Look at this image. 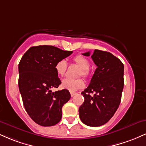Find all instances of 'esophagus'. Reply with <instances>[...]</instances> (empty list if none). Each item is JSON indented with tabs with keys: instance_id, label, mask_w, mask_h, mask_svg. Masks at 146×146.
Here are the masks:
<instances>
[{
	"instance_id": "34e87169",
	"label": "esophagus",
	"mask_w": 146,
	"mask_h": 146,
	"mask_svg": "<svg viewBox=\"0 0 146 146\" xmlns=\"http://www.w3.org/2000/svg\"><path fill=\"white\" fill-rule=\"evenodd\" d=\"M76 94H77L76 93H73V92H71V97L75 96V95H76Z\"/></svg>"
}]
</instances>
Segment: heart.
Masks as SVG:
<instances>
[{"instance_id":"b5f03b06","label":"heart","mask_w":146,"mask_h":146,"mask_svg":"<svg viewBox=\"0 0 146 146\" xmlns=\"http://www.w3.org/2000/svg\"><path fill=\"white\" fill-rule=\"evenodd\" d=\"M77 66L80 68V71H79L78 76H82L84 78H88L90 75L89 68L90 62L87 58L81 55L75 56L73 59ZM67 64L65 60H60L58 61L55 64V70H56L57 75L60 77H63L66 73ZM61 86L64 89L68 90L70 91H76L80 88H82L84 86V82L82 79L79 78L76 80H71V79H64L62 81Z\"/></svg>"}]
</instances>
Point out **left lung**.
Listing matches in <instances>:
<instances>
[{
	"label": "left lung",
	"instance_id": "8db88e82",
	"mask_svg": "<svg viewBox=\"0 0 146 146\" xmlns=\"http://www.w3.org/2000/svg\"><path fill=\"white\" fill-rule=\"evenodd\" d=\"M83 55L89 56L90 52ZM91 58L98 68L90 84L82 92L84 102L79 108V116L84 124L97 127L109 121L120 104L124 66L109 52L95 49ZM90 93L94 95L90 96Z\"/></svg>",
	"mask_w": 146,
	"mask_h": 146
}]
</instances>
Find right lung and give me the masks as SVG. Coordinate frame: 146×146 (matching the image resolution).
<instances>
[{"label":"right lung","instance_id":"1","mask_svg":"<svg viewBox=\"0 0 146 146\" xmlns=\"http://www.w3.org/2000/svg\"><path fill=\"white\" fill-rule=\"evenodd\" d=\"M72 53L40 45L31 47L22 57L18 64L19 90L27 113L38 124L52 126L61 119L62 108L71 95L66 89L51 90L61 84L55 64Z\"/></svg>","mask_w":146,"mask_h":146}]
</instances>
